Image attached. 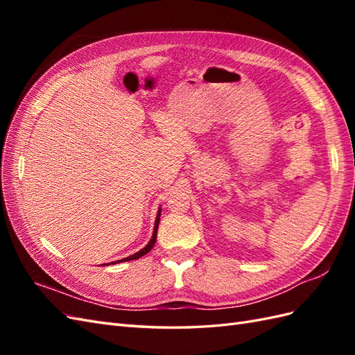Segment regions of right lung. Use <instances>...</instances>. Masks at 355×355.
<instances>
[{"instance_id": "1", "label": "right lung", "mask_w": 355, "mask_h": 355, "mask_svg": "<svg viewBox=\"0 0 355 355\" xmlns=\"http://www.w3.org/2000/svg\"><path fill=\"white\" fill-rule=\"evenodd\" d=\"M161 210V209H159ZM158 223H159V211H158V214H157V220H155V227H154V234H153V239H151V241H149L142 250H139L137 253H135V254H132V256H128V257H124V259H121V261H116V263L118 262H125V261H133V259H139V257H142L144 254H146L149 250L153 249L154 247V244H155V241H157V230H158ZM115 263V262H114Z\"/></svg>"}]
</instances>
